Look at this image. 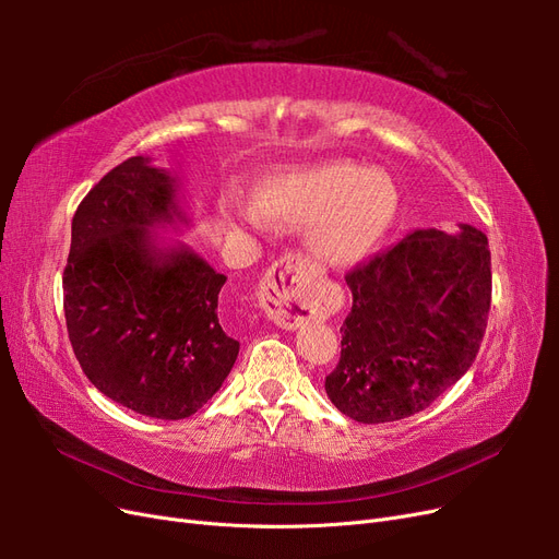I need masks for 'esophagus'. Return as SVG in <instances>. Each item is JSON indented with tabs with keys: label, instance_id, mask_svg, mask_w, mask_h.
I'll return each instance as SVG.
<instances>
[{
	"label": "esophagus",
	"instance_id": "1",
	"mask_svg": "<svg viewBox=\"0 0 559 559\" xmlns=\"http://www.w3.org/2000/svg\"><path fill=\"white\" fill-rule=\"evenodd\" d=\"M314 277L298 253L282 257L261 282V308L282 329H298L319 319L312 296Z\"/></svg>",
	"mask_w": 559,
	"mask_h": 559
}]
</instances>
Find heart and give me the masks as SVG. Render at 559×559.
I'll return each mask as SVG.
<instances>
[{"label": "heart", "instance_id": "b5f03b06", "mask_svg": "<svg viewBox=\"0 0 559 559\" xmlns=\"http://www.w3.org/2000/svg\"><path fill=\"white\" fill-rule=\"evenodd\" d=\"M399 193L382 170L354 163L286 167L267 175L257 200L228 195L224 210L233 222L263 228L267 216L286 226H310L312 259L345 270L366 259L392 224Z\"/></svg>", "mask_w": 559, "mask_h": 559}]
</instances>
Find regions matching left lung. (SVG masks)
Segmentation results:
<instances>
[{
    "label": "left lung",
    "instance_id": "1",
    "mask_svg": "<svg viewBox=\"0 0 559 559\" xmlns=\"http://www.w3.org/2000/svg\"><path fill=\"white\" fill-rule=\"evenodd\" d=\"M345 282L352 312L324 384L343 415L361 425L411 417L471 368L492 300L483 230L417 228Z\"/></svg>",
    "mask_w": 559,
    "mask_h": 559
}]
</instances>
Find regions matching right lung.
<instances>
[{
  "label": "right lung",
  "instance_id": "add662e5",
  "mask_svg": "<svg viewBox=\"0 0 559 559\" xmlns=\"http://www.w3.org/2000/svg\"><path fill=\"white\" fill-rule=\"evenodd\" d=\"M189 224L179 179L132 156L81 200L62 275L83 373L107 399L156 419L198 413L240 352L218 317L226 275L158 233Z\"/></svg>",
  "mask_w": 559,
  "mask_h": 559
}]
</instances>
